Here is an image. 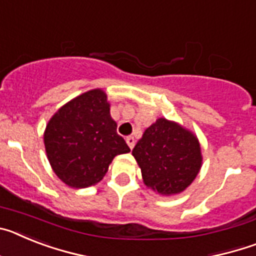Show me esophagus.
I'll return each instance as SVG.
<instances>
[{"label":"esophagus","mask_w":256,"mask_h":256,"mask_svg":"<svg viewBox=\"0 0 256 256\" xmlns=\"http://www.w3.org/2000/svg\"><path fill=\"white\" fill-rule=\"evenodd\" d=\"M126 144H128V146H130V148L132 150L133 148H134V137H132V136H128L126 138Z\"/></svg>","instance_id":"esophagus-1"}]
</instances>
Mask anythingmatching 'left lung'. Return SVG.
I'll list each match as a JSON object with an SVG mask.
<instances>
[{
	"label": "left lung",
	"instance_id": "left-lung-1",
	"mask_svg": "<svg viewBox=\"0 0 256 256\" xmlns=\"http://www.w3.org/2000/svg\"><path fill=\"white\" fill-rule=\"evenodd\" d=\"M144 183L162 196L180 194L194 182L202 164L198 140L178 123L159 118L132 151Z\"/></svg>",
	"mask_w": 256,
	"mask_h": 256
}]
</instances>
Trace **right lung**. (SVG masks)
I'll return each instance as SVG.
<instances>
[{
  "mask_svg": "<svg viewBox=\"0 0 256 256\" xmlns=\"http://www.w3.org/2000/svg\"><path fill=\"white\" fill-rule=\"evenodd\" d=\"M44 141L55 174L73 188L94 186L115 156L130 151L116 133L108 96L100 88L61 106L47 123Z\"/></svg>",
  "mask_w": 256,
  "mask_h": 256,
  "instance_id": "right-lung-1",
  "label": "right lung"
}]
</instances>
